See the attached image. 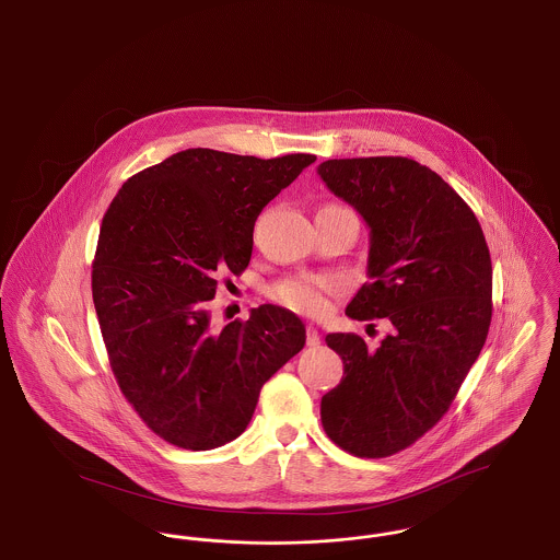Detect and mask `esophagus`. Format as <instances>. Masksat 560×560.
Instances as JSON below:
<instances>
[{"mask_svg": "<svg viewBox=\"0 0 560 560\" xmlns=\"http://www.w3.org/2000/svg\"><path fill=\"white\" fill-rule=\"evenodd\" d=\"M306 345L313 348L319 347L320 345L319 329H317L315 325H308V327H306Z\"/></svg>", "mask_w": 560, "mask_h": 560, "instance_id": "esophagus-1", "label": "esophagus"}]
</instances>
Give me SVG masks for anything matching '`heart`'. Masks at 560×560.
Instances as JSON below:
<instances>
[{
	"mask_svg": "<svg viewBox=\"0 0 560 560\" xmlns=\"http://www.w3.org/2000/svg\"><path fill=\"white\" fill-rule=\"evenodd\" d=\"M338 292V281L325 275H300L279 281L270 293L281 304L304 315H319L327 308V298Z\"/></svg>",
	"mask_w": 560,
	"mask_h": 560,
	"instance_id": "obj_1",
	"label": "heart"
}]
</instances>
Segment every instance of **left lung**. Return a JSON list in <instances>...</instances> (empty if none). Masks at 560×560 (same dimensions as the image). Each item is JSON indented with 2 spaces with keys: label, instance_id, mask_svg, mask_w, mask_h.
Instances as JSON below:
<instances>
[{
  "label": "left lung",
  "instance_id": "left-lung-1",
  "mask_svg": "<svg viewBox=\"0 0 560 560\" xmlns=\"http://www.w3.org/2000/svg\"><path fill=\"white\" fill-rule=\"evenodd\" d=\"M327 188L370 226L365 283L350 319H388L370 350L354 334H329L345 363L323 395L327 436L357 457L413 445L455 399L491 323V256L479 220L436 172L407 158L327 160Z\"/></svg>",
  "mask_w": 560,
  "mask_h": 560
}]
</instances>
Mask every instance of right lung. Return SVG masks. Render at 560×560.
I'll use <instances>...</instances> for the list:
<instances>
[{
  "label": "right lung",
  "mask_w": 560,
  "mask_h": 560,
  "mask_svg": "<svg viewBox=\"0 0 560 560\" xmlns=\"http://www.w3.org/2000/svg\"><path fill=\"white\" fill-rule=\"evenodd\" d=\"M315 160L187 149L138 172L110 201L94 308L124 397L163 441L208 452L237 439L265 382L304 348L292 311L262 304L215 329L210 300L222 275L249 265L265 206Z\"/></svg>",
  "instance_id": "obj_1"
}]
</instances>
